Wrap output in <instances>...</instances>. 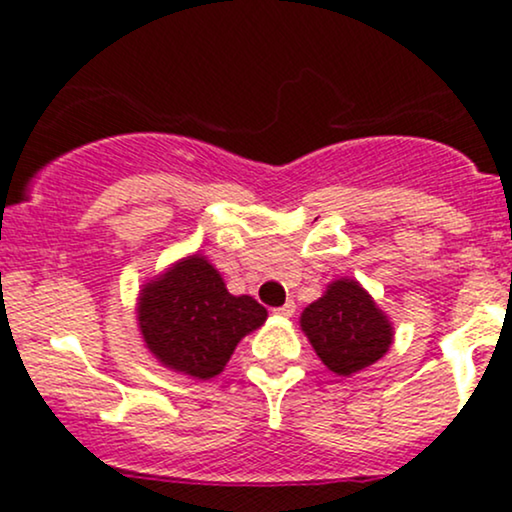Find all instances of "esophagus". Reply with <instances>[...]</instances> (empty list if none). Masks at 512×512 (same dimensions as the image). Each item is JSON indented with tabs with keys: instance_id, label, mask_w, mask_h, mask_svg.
Returning <instances> with one entry per match:
<instances>
[{
	"instance_id": "34e87169",
	"label": "esophagus",
	"mask_w": 512,
	"mask_h": 512,
	"mask_svg": "<svg viewBox=\"0 0 512 512\" xmlns=\"http://www.w3.org/2000/svg\"><path fill=\"white\" fill-rule=\"evenodd\" d=\"M293 313H296V303H293V301L284 303L281 308L274 310V315H279V317H293Z\"/></svg>"
}]
</instances>
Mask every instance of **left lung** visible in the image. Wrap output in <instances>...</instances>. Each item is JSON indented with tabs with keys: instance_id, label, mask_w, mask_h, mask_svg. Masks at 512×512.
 <instances>
[{
	"instance_id": "1",
	"label": "left lung",
	"mask_w": 512,
	"mask_h": 512,
	"mask_svg": "<svg viewBox=\"0 0 512 512\" xmlns=\"http://www.w3.org/2000/svg\"><path fill=\"white\" fill-rule=\"evenodd\" d=\"M298 322L317 358L342 378L373 366L395 342V327L385 310L356 279L346 276L330 281Z\"/></svg>"
}]
</instances>
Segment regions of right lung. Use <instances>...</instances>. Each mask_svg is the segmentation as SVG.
Returning <instances> with one entry per match:
<instances>
[{"label": "right lung", "mask_w": 512, "mask_h": 512, "mask_svg": "<svg viewBox=\"0 0 512 512\" xmlns=\"http://www.w3.org/2000/svg\"><path fill=\"white\" fill-rule=\"evenodd\" d=\"M264 320L267 308L252 296H233L219 269L199 252L151 276L137 296V325L149 354L195 380L223 373L240 339Z\"/></svg>", "instance_id": "right-lung-1"}]
</instances>
